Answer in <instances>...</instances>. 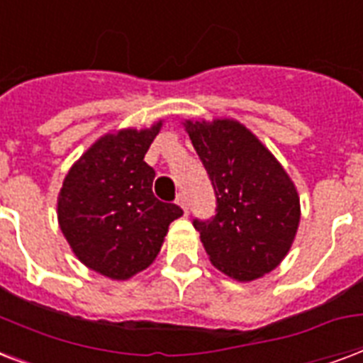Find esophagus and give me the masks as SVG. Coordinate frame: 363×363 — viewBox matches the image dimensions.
<instances>
[{"instance_id": "34e87169", "label": "esophagus", "mask_w": 363, "mask_h": 363, "mask_svg": "<svg viewBox=\"0 0 363 363\" xmlns=\"http://www.w3.org/2000/svg\"><path fill=\"white\" fill-rule=\"evenodd\" d=\"M177 203L182 207V211L188 213V198H186V194H179L177 196Z\"/></svg>"}]
</instances>
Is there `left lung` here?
I'll return each mask as SVG.
<instances>
[{
    "instance_id": "obj_1",
    "label": "left lung",
    "mask_w": 363,
    "mask_h": 363,
    "mask_svg": "<svg viewBox=\"0 0 363 363\" xmlns=\"http://www.w3.org/2000/svg\"><path fill=\"white\" fill-rule=\"evenodd\" d=\"M194 148L211 179L217 209L194 218L213 267L238 281L278 267L297 234L295 184L261 140L234 120L186 121Z\"/></svg>"
}]
</instances>
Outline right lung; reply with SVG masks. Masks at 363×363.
<instances>
[{
  "instance_id": "1",
  "label": "right lung",
  "mask_w": 363,
  "mask_h": 363,
  "mask_svg": "<svg viewBox=\"0 0 363 363\" xmlns=\"http://www.w3.org/2000/svg\"><path fill=\"white\" fill-rule=\"evenodd\" d=\"M123 129L99 138L68 171L59 194V225L72 251L112 280L145 270L162 249L177 203L152 192L156 171L145 154L160 131Z\"/></svg>"
}]
</instances>
